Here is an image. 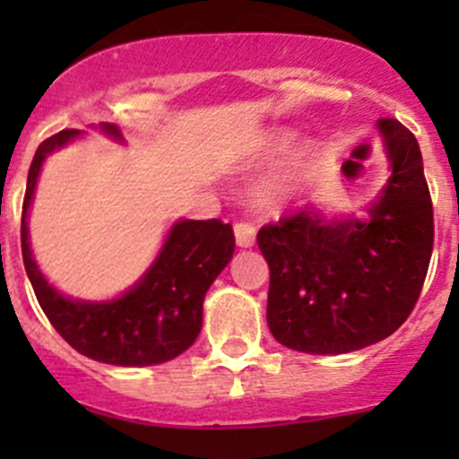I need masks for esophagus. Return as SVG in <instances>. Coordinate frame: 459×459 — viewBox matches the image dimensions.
<instances>
[{"mask_svg": "<svg viewBox=\"0 0 459 459\" xmlns=\"http://www.w3.org/2000/svg\"><path fill=\"white\" fill-rule=\"evenodd\" d=\"M233 230H235V242H238V247L248 248L255 244V226H253L251 221H238V224L233 226Z\"/></svg>", "mask_w": 459, "mask_h": 459, "instance_id": "34e87169", "label": "esophagus"}]
</instances>
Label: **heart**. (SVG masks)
Returning <instances> with one entry per match:
<instances>
[{"mask_svg": "<svg viewBox=\"0 0 459 459\" xmlns=\"http://www.w3.org/2000/svg\"><path fill=\"white\" fill-rule=\"evenodd\" d=\"M290 143V135L284 131H277L268 135L264 143V157H275L277 152L284 151ZM317 148L313 143H302V146L293 148L271 173L264 175L255 186V200L259 208L264 211H281L295 202L298 197L304 195V191L311 184L313 169H316Z\"/></svg>", "mask_w": 459, "mask_h": 459, "instance_id": "b5f03b06", "label": "heart"}]
</instances>
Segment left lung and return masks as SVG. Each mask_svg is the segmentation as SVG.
<instances>
[{
    "label": "left lung",
    "mask_w": 459,
    "mask_h": 459,
    "mask_svg": "<svg viewBox=\"0 0 459 459\" xmlns=\"http://www.w3.org/2000/svg\"><path fill=\"white\" fill-rule=\"evenodd\" d=\"M377 126L393 175L368 220L299 211L257 233L271 268L268 328L293 351L340 355L375 344L406 322L422 293L433 253L422 152L397 119Z\"/></svg>",
    "instance_id": "left-lung-1"
}]
</instances>
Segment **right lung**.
<instances>
[{
    "label": "right lung",
    "instance_id": "1",
    "mask_svg": "<svg viewBox=\"0 0 459 459\" xmlns=\"http://www.w3.org/2000/svg\"><path fill=\"white\" fill-rule=\"evenodd\" d=\"M101 128L122 140L113 124H101ZM77 135L80 131L66 128L41 142L29 170L22 206V255L37 302L55 331L86 358L115 367L169 362L200 335L204 295L233 257V229L221 220L178 221L155 264L126 295L101 304L64 298L44 280L30 255L26 215L46 155Z\"/></svg>",
    "mask_w": 459,
    "mask_h": 459
}]
</instances>
